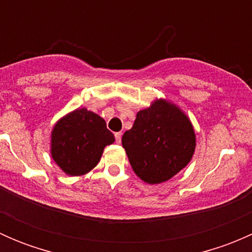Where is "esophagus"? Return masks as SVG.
<instances>
[{"label": "esophagus", "mask_w": 252, "mask_h": 252, "mask_svg": "<svg viewBox=\"0 0 252 252\" xmlns=\"http://www.w3.org/2000/svg\"><path fill=\"white\" fill-rule=\"evenodd\" d=\"M114 136H116V142H117V144H121L122 133H116V134H114Z\"/></svg>", "instance_id": "1"}]
</instances>
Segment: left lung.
Listing matches in <instances>:
<instances>
[{"label": "left lung", "instance_id": "8db88e82", "mask_svg": "<svg viewBox=\"0 0 252 252\" xmlns=\"http://www.w3.org/2000/svg\"><path fill=\"white\" fill-rule=\"evenodd\" d=\"M134 173L147 184H161L188 166L196 147L195 129L185 112L167 98H155L136 113L122 138Z\"/></svg>", "mask_w": 252, "mask_h": 252}]
</instances>
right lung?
<instances>
[{"instance_id":"right-lung-1","label":"right lung","mask_w":252,"mask_h":252,"mask_svg":"<svg viewBox=\"0 0 252 252\" xmlns=\"http://www.w3.org/2000/svg\"><path fill=\"white\" fill-rule=\"evenodd\" d=\"M50 154L67 175L81 177L95 168L103 150L114 142L105 119L85 107L58 119L51 131Z\"/></svg>"}]
</instances>
